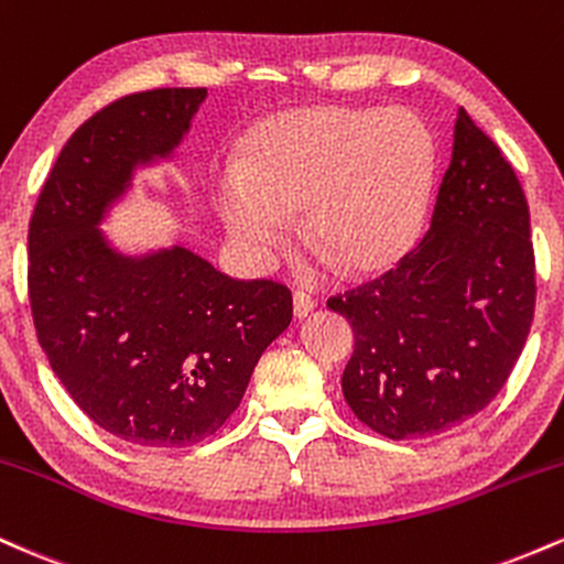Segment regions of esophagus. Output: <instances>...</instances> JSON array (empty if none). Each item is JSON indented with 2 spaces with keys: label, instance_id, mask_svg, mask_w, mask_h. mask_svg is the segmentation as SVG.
I'll return each instance as SVG.
<instances>
[{
  "label": "esophagus",
  "instance_id": "34e87169",
  "mask_svg": "<svg viewBox=\"0 0 564 564\" xmlns=\"http://www.w3.org/2000/svg\"><path fill=\"white\" fill-rule=\"evenodd\" d=\"M291 300H294V318L302 321L313 313L315 300L310 294H304V291H294V296H291Z\"/></svg>",
  "mask_w": 564,
  "mask_h": 564
}]
</instances>
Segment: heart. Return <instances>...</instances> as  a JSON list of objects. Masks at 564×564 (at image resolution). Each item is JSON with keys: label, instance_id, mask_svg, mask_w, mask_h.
<instances>
[{"label": "heart", "instance_id": "b5f03b06", "mask_svg": "<svg viewBox=\"0 0 564 564\" xmlns=\"http://www.w3.org/2000/svg\"><path fill=\"white\" fill-rule=\"evenodd\" d=\"M432 180L435 142L413 113L307 108L251 129L241 159L212 170V200L249 260H273L302 209L310 241L349 273H373L422 236Z\"/></svg>", "mask_w": 564, "mask_h": 564}]
</instances>
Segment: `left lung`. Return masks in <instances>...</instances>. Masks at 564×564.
<instances>
[{
	"label": "left lung",
	"mask_w": 564,
	"mask_h": 564,
	"mask_svg": "<svg viewBox=\"0 0 564 564\" xmlns=\"http://www.w3.org/2000/svg\"><path fill=\"white\" fill-rule=\"evenodd\" d=\"M328 307L355 332L347 405L384 437L467 422L509 379L535 307L530 212L511 164L464 108L422 243Z\"/></svg>",
	"instance_id": "8db88e82"
}]
</instances>
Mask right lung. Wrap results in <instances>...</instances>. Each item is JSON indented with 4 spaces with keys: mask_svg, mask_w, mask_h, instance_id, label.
Returning <instances> with one entry per match:
<instances>
[{
    "mask_svg": "<svg viewBox=\"0 0 564 564\" xmlns=\"http://www.w3.org/2000/svg\"><path fill=\"white\" fill-rule=\"evenodd\" d=\"M206 89L127 95L70 134L29 228L39 345L97 426L145 448L200 443L241 403L291 291L236 281L185 246L124 254L102 223L134 174L172 161Z\"/></svg>",
    "mask_w": 564,
    "mask_h": 564,
    "instance_id": "add662e5",
    "label": "right lung"
}]
</instances>
